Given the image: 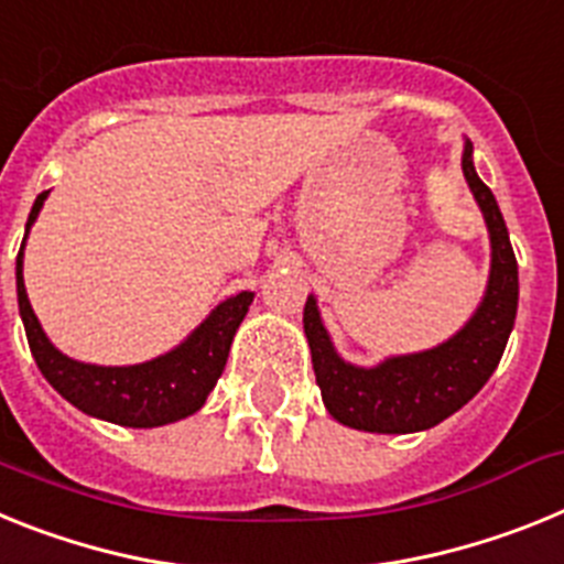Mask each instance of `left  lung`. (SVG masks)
<instances>
[{
  "mask_svg": "<svg viewBox=\"0 0 564 564\" xmlns=\"http://www.w3.org/2000/svg\"><path fill=\"white\" fill-rule=\"evenodd\" d=\"M463 175L491 241L486 295L463 329L434 349L391 355L377 366H355L337 355L323 326L317 297H306L303 332L310 340L323 405L337 423L371 434H411L443 423L488 383L517 321L519 272L497 198L474 170V144L465 139Z\"/></svg>",
  "mask_w": 564,
  "mask_h": 564,
  "instance_id": "1",
  "label": "left lung"
}]
</instances>
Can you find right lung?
I'll list each match as a JSON object with an SVG mask.
<instances>
[{
    "mask_svg": "<svg viewBox=\"0 0 564 564\" xmlns=\"http://www.w3.org/2000/svg\"><path fill=\"white\" fill-rule=\"evenodd\" d=\"M47 193L33 200V209L24 224V241L36 224L39 209L45 207ZM24 241L17 254V297L24 335L31 343L33 360L47 383L90 417L127 429H155V425L178 423L207 403L224 366H227L232 337L247 317L254 292H238L215 306L175 349L133 366H96L73 360L58 351L45 335L24 289Z\"/></svg>",
    "mask_w": 564,
    "mask_h": 564,
    "instance_id": "add662e5",
    "label": "right lung"
}]
</instances>
